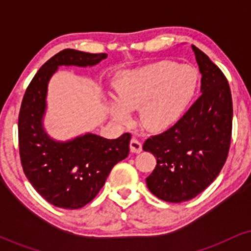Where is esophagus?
<instances>
[{
  "instance_id": "esophagus-1",
  "label": "esophagus",
  "mask_w": 251,
  "mask_h": 251,
  "mask_svg": "<svg viewBox=\"0 0 251 251\" xmlns=\"http://www.w3.org/2000/svg\"><path fill=\"white\" fill-rule=\"evenodd\" d=\"M129 150H131V152H133V153H140L143 150L142 144L133 138V139H131V142H129Z\"/></svg>"
}]
</instances>
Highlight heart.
Masks as SVG:
<instances>
[{
	"mask_svg": "<svg viewBox=\"0 0 251 251\" xmlns=\"http://www.w3.org/2000/svg\"><path fill=\"white\" fill-rule=\"evenodd\" d=\"M196 87L195 70L160 61L119 72L113 82L114 98H107L105 105L118 124H128L131 111L138 109L140 125L149 131L160 132L179 119Z\"/></svg>",
	"mask_w": 251,
	"mask_h": 251,
	"instance_id": "1",
	"label": "heart"
}]
</instances>
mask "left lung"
<instances>
[{
    "mask_svg": "<svg viewBox=\"0 0 251 251\" xmlns=\"http://www.w3.org/2000/svg\"><path fill=\"white\" fill-rule=\"evenodd\" d=\"M191 48L201 74V97L172 127L143 145L157 159L146 185L170 203L190 201L208 188L220 175L231 142L229 83L206 54Z\"/></svg>",
    "mask_w": 251,
    "mask_h": 251,
    "instance_id": "left-lung-1",
    "label": "left lung"
}]
</instances>
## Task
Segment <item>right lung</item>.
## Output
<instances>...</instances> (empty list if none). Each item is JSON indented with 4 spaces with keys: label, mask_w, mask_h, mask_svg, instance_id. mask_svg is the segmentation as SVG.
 <instances>
[{
    "label": "right lung",
    "mask_w": 251,
    "mask_h": 251,
    "mask_svg": "<svg viewBox=\"0 0 251 251\" xmlns=\"http://www.w3.org/2000/svg\"><path fill=\"white\" fill-rule=\"evenodd\" d=\"M106 57L105 53L61 50L40 68L22 100L19 116L22 168L34 189L57 208L85 206L102 188L113 166L128 155L129 133L106 139L88 132L57 140L45 128L48 83L60 66L93 67Z\"/></svg>",
    "instance_id": "right-lung-1"
}]
</instances>
